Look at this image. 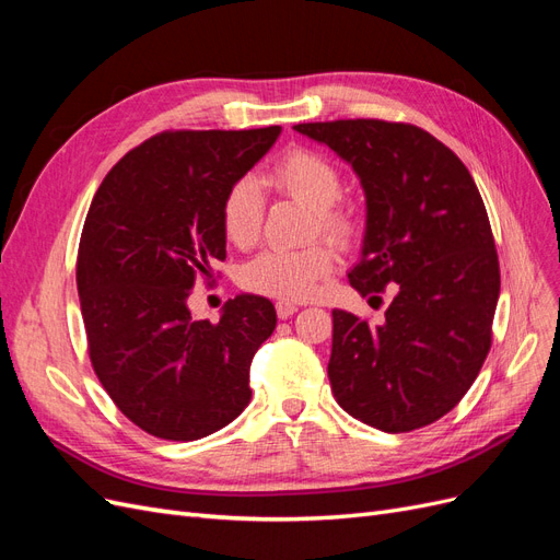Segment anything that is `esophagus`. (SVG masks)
I'll use <instances>...</instances> for the list:
<instances>
[{
    "label": "esophagus",
    "mask_w": 560,
    "mask_h": 560,
    "mask_svg": "<svg viewBox=\"0 0 560 560\" xmlns=\"http://www.w3.org/2000/svg\"><path fill=\"white\" fill-rule=\"evenodd\" d=\"M296 311H299V308L294 306V303H290V301H278V303H276V313H278L280 319H290Z\"/></svg>",
    "instance_id": "esophagus-1"
}]
</instances>
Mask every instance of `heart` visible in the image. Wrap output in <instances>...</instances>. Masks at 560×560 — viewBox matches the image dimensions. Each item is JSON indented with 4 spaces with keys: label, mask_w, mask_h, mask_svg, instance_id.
<instances>
[{
    "label": "heart",
    "mask_w": 560,
    "mask_h": 560,
    "mask_svg": "<svg viewBox=\"0 0 560 560\" xmlns=\"http://www.w3.org/2000/svg\"><path fill=\"white\" fill-rule=\"evenodd\" d=\"M268 182L290 194L315 212L319 233L338 247H348L360 233V217L341 206L343 177L336 163L313 149H292L270 165ZM264 198L259 184L235 179L222 198V231L235 247H252L259 238ZM334 268V254L327 245L301 249H266L241 270L243 290L282 301L308 299L322 278Z\"/></svg>",
    "instance_id": "obj_1"
}]
</instances>
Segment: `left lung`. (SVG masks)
Segmentation results:
<instances>
[{"instance_id": "8db88e82", "label": "left lung", "mask_w": 560, "mask_h": 560, "mask_svg": "<svg viewBox=\"0 0 560 560\" xmlns=\"http://www.w3.org/2000/svg\"><path fill=\"white\" fill-rule=\"evenodd\" d=\"M352 165L366 196L362 296L395 292L383 325L334 311L331 393L352 418L411 432L446 416L493 341L500 264L465 163L428 130L381 118L299 124ZM376 299V296H374Z\"/></svg>"}]
</instances>
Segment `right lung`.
Instances as JSON below:
<instances>
[{"label":"right lung","instance_id":"obj_1","mask_svg":"<svg viewBox=\"0 0 560 560\" xmlns=\"http://www.w3.org/2000/svg\"><path fill=\"white\" fill-rule=\"evenodd\" d=\"M257 130H165L118 161L83 224L77 287L89 358L112 401L147 434L194 442L249 404V364L276 329L264 296L194 319V284L226 259L222 198L278 140Z\"/></svg>","mask_w":560,"mask_h":560}]
</instances>
